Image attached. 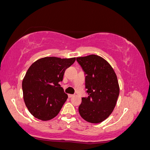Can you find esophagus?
<instances>
[{"label":"esophagus","mask_w":150,"mask_h":150,"mask_svg":"<svg viewBox=\"0 0 150 150\" xmlns=\"http://www.w3.org/2000/svg\"><path fill=\"white\" fill-rule=\"evenodd\" d=\"M73 96H74L73 94H69L68 96H69V98H71V97H73Z\"/></svg>","instance_id":"1"}]
</instances>
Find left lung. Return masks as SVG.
Returning <instances> with one entry per match:
<instances>
[{
	"label": "left lung",
	"mask_w": 150,
	"mask_h": 150,
	"mask_svg": "<svg viewBox=\"0 0 150 150\" xmlns=\"http://www.w3.org/2000/svg\"><path fill=\"white\" fill-rule=\"evenodd\" d=\"M86 75L88 96L82 98L79 112L85 120L99 123L106 119L115 108L119 96L117 75L110 64L98 55L77 58Z\"/></svg>",
	"instance_id": "1"
}]
</instances>
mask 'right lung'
Masks as SVG:
<instances>
[{
	"label": "right lung",
	"instance_id": "add662e5",
	"mask_svg": "<svg viewBox=\"0 0 150 150\" xmlns=\"http://www.w3.org/2000/svg\"><path fill=\"white\" fill-rule=\"evenodd\" d=\"M75 58L45 57L30 66L22 82L23 99L33 117L42 120L54 118L68 98L60 83Z\"/></svg>",
	"mask_w": 150,
	"mask_h": 150
}]
</instances>
